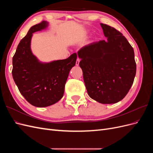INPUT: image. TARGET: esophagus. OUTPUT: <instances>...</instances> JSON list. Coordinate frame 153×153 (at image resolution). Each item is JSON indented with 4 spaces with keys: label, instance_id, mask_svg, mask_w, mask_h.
<instances>
[{
    "label": "esophagus",
    "instance_id": "obj_1",
    "mask_svg": "<svg viewBox=\"0 0 153 153\" xmlns=\"http://www.w3.org/2000/svg\"><path fill=\"white\" fill-rule=\"evenodd\" d=\"M79 62H80V59H79V58H77L76 62V66L79 65Z\"/></svg>",
    "mask_w": 153,
    "mask_h": 153
}]
</instances>
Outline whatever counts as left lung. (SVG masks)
<instances>
[{"mask_svg":"<svg viewBox=\"0 0 153 153\" xmlns=\"http://www.w3.org/2000/svg\"><path fill=\"white\" fill-rule=\"evenodd\" d=\"M100 25L106 39L78 51L79 65L88 95L100 103H116L126 96L133 83L137 68L135 54L119 30Z\"/></svg>","mask_w":153,"mask_h":153,"instance_id":"8db88e82","label":"left lung"}]
</instances>
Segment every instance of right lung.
Here are the masks:
<instances>
[{"mask_svg":"<svg viewBox=\"0 0 153 153\" xmlns=\"http://www.w3.org/2000/svg\"><path fill=\"white\" fill-rule=\"evenodd\" d=\"M48 23L43 21L30 27L18 44L13 57L12 75L21 94L32 105L46 107L61 100L71 68L75 66L77 55L48 63L39 61L32 53V34L47 28Z\"/></svg>","mask_w":153,"mask_h":153,"instance_id":"1","label":"right lung"}]
</instances>
